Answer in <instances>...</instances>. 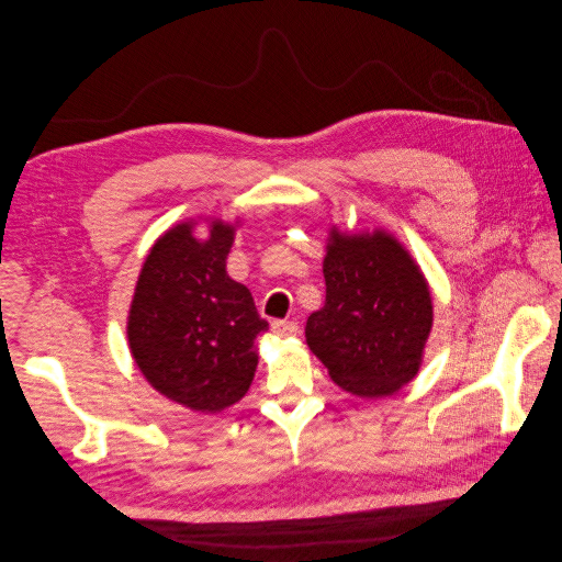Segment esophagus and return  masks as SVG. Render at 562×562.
<instances>
[{"label": "esophagus", "instance_id": "1", "mask_svg": "<svg viewBox=\"0 0 562 562\" xmlns=\"http://www.w3.org/2000/svg\"><path fill=\"white\" fill-rule=\"evenodd\" d=\"M272 334L279 336V338L297 336L300 334V325L292 323V319H274V323H272Z\"/></svg>", "mask_w": 562, "mask_h": 562}]
</instances>
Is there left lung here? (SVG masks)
<instances>
[{"instance_id":"obj_1","label":"left lung","mask_w":562,"mask_h":562,"mask_svg":"<svg viewBox=\"0 0 562 562\" xmlns=\"http://www.w3.org/2000/svg\"><path fill=\"white\" fill-rule=\"evenodd\" d=\"M323 272L327 300L306 319V342L331 380L363 397L391 395L414 380L432 300L409 254L380 231H334Z\"/></svg>"}]
</instances>
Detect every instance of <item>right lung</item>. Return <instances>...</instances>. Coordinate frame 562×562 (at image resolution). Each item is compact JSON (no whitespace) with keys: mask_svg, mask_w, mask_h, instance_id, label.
<instances>
[{"mask_svg":"<svg viewBox=\"0 0 562 562\" xmlns=\"http://www.w3.org/2000/svg\"><path fill=\"white\" fill-rule=\"evenodd\" d=\"M233 228L212 222L196 239L180 224L157 239L130 306L127 340L144 378L194 412H222L243 397L267 327L251 292L226 274Z\"/></svg>","mask_w":562,"mask_h":562,"instance_id":"1","label":"right lung"}]
</instances>
